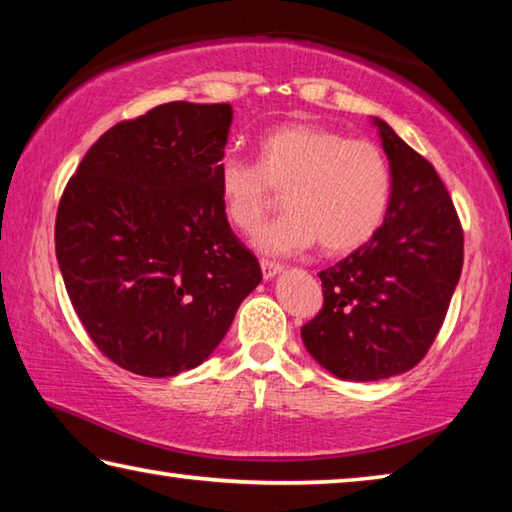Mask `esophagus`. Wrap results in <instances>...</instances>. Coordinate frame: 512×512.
Masks as SVG:
<instances>
[{"mask_svg": "<svg viewBox=\"0 0 512 512\" xmlns=\"http://www.w3.org/2000/svg\"><path fill=\"white\" fill-rule=\"evenodd\" d=\"M282 268H284L282 264L271 262V259H262V273H264L266 280H271V277H275L277 273H280Z\"/></svg>", "mask_w": 512, "mask_h": 512, "instance_id": "34e87169", "label": "esophagus"}]
</instances>
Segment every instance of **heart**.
I'll return each instance as SVG.
<instances>
[{"label":"heart","mask_w":512,"mask_h":512,"mask_svg":"<svg viewBox=\"0 0 512 512\" xmlns=\"http://www.w3.org/2000/svg\"><path fill=\"white\" fill-rule=\"evenodd\" d=\"M216 192L228 219L255 232L284 192L289 210L259 232L264 253L314 246L352 253L377 235L391 205V164L381 146L316 124H282L257 142V162L225 158Z\"/></svg>","instance_id":"1"}]
</instances>
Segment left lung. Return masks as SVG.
<instances>
[{"mask_svg":"<svg viewBox=\"0 0 512 512\" xmlns=\"http://www.w3.org/2000/svg\"><path fill=\"white\" fill-rule=\"evenodd\" d=\"M375 124L393 176L386 219L366 246L318 273L323 309L300 329L311 357L350 381L418 366L463 268V228L445 183L386 121Z\"/></svg>","mask_w":512,"mask_h":512,"instance_id":"1","label":"left lung"}]
</instances>
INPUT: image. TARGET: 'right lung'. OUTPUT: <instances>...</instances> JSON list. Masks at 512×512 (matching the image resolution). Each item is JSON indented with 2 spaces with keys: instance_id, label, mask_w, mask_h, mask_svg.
<instances>
[{
  "instance_id": "obj_1",
  "label": "right lung",
  "mask_w": 512,
  "mask_h": 512,
  "mask_svg": "<svg viewBox=\"0 0 512 512\" xmlns=\"http://www.w3.org/2000/svg\"><path fill=\"white\" fill-rule=\"evenodd\" d=\"M230 103L171 101L119 121L60 196L56 257L101 354L144 377L196 368L259 280L216 192Z\"/></svg>"
}]
</instances>
